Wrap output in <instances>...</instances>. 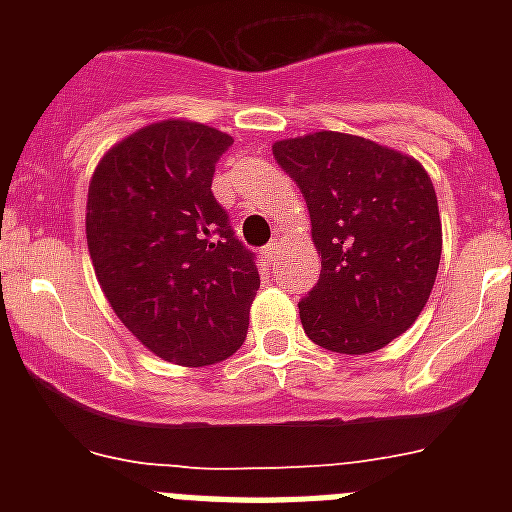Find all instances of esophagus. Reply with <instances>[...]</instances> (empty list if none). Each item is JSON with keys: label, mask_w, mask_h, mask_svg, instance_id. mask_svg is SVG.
<instances>
[{"label": "esophagus", "mask_w": 512, "mask_h": 512, "mask_svg": "<svg viewBox=\"0 0 512 512\" xmlns=\"http://www.w3.org/2000/svg\"><path fill=\"white\" fill-rule=\"evenodd\" d=\"M277 253H279L277 243H266V246L261 248V256H264V261H266V264H271V261L277 259Z\"/></svg>", "instance_id": "34e87169"}]
</instances>
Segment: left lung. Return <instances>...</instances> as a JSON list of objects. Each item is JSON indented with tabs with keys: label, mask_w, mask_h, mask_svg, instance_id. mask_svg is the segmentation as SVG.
Masks as SVG:
<instances>
[{
	"label": "left lung",
	"mask_w": 512,
	"mask_h": 512,
	"mask_svg": "<svg viewBox=\"0 0 512 512\" xmlns=\"http://www.w3.org/2000/svg\"><path fill=\"white\" fill-rule=\"evenodd\" d=\"M300 187L320 253L302 297L307 338L336 354H372L415 323L441 261L431 176L410 156L359 135L312 133L274 143Z\"/></svg>",
	"instance_id": "left-lung-1"
}]
</instances>
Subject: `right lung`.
Here are the masks:
<instances>
[{
	"label": "right lung",
	"instance_id": "right-lung-1",
	"mask_svg": "<svg viewBox=\"0 0 512 512\" xmlns=\"http://www.w3.org/2000/svg\"><path fill=\"white\" fill-rule=\"evenodd\" d=\"M233 138L166 120L117 143L89 184L87 243L117 318L153 354L182 366L233 356L259 289L248 251L212 194Z\"/></svg>",
	"mask_w": 512,
	"mask_h": 512
}]
</instances>
